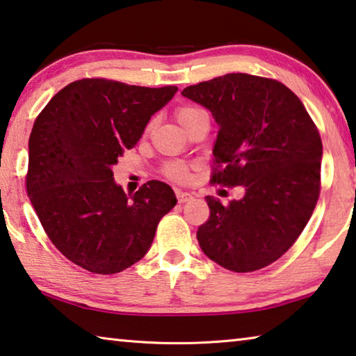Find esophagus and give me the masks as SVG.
Wrapping results in <instances>:
<instances>
[{
    "label": "esophagus",
    "mask_w": 356,
    "mask_h": 356,
    "mask_svg": "<svg viewBox=\"0 0 356 356\" xmlns=\"http://www.w3.org/2000/svg\"><path fill=\"white\" fill-rule=\"evenodd\" d=\"M177 199H178V203L189 202L192 199V194H189V192H184V191H177Z\"/></svg>",
    "instance_id": "1"
}]
</instances>
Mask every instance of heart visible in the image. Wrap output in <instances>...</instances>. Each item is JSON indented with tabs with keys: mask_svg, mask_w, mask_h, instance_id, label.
<instances>
[{
	"mask_svg": "<svg viewBox=\"0 0 356 356\" xmlns=\"http://www.w3.org/2000/svg\"><path fill=\"white\" fill-rule=\"evenodd\" d=\"M203 110L197 108V107H192V106H181L177 108V120L178 123L181 124L183 127L188 126L191 123V120L197 116L199 113H202ZM164 175L168 179H173V181H184V179H188V165L183 164V162H167L164 165Z\"/></svg>",
	"mask_w": 356,
	"mask_h": 356,
	"instance_id": "obj_1",
	"label": "heart"
}]
</instances>
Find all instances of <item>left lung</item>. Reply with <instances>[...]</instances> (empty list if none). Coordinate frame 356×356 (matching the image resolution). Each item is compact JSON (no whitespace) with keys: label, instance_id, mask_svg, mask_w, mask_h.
<instances>
[{"label":"left lung","instance_id":"1","mask_svg":"<svg viewBox=\"0 0 356 356\" xmlns=\"http://www.w3.org/2000/svg\"><path fill=\"white\" fill-rule=\"evenodd\" d=\"M181 95L219 126L211 183L246 191L229 205L205 197L200 248L230 271L265 268L293 246L316 208L323 153L317 126L298 96L273 79L225 74Z\"/></svg>","mask_w":356,"mask_h":356}]
</instances>
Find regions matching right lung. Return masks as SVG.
Returning a JSON list of instances; mask_svg holds the SVG:
<instances>
[{
	"label": "right lung",
	"mask_w": 356,
	"mask_h": 356,
	"mask_svg": "<svg viewBox=\"0 0 356 356\" xmlns=\"http://www.w3.org/2000/svg\"><path fill=\"white\" fill-rule=\"evenodd\" d=\"M177 91L81 79L34 121L28 197L50 241L83 270L115 275L145 257L159 220L177 205L170 186L157 179L127 197L112 172Z\"/></svg>",
	"instance_id": "right-lung-1"
}]
</instances>
